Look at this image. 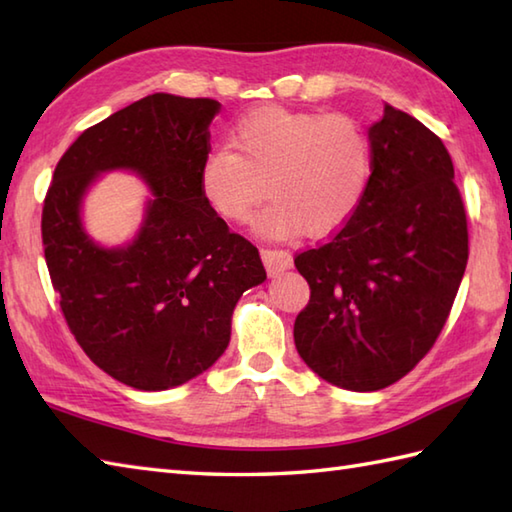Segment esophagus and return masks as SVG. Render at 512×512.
<instances>
[{
	"label": "esophagus",
	"mask_w": 512,
	"mask_h": 512,
	"mask_svg": "<svg viewBox=\"0 0 512 512\" xmlns=\"http://www.w3.org/2000/svg\"><path fill=\"white\" fill-rule=\"evenodd\" d=\"M262 259L264 266L270 275H279L284 270L292 268V255L288 250H279V248H262Z\"/></svg>",
	"instance_id": "34e87169"
}]
</instances>
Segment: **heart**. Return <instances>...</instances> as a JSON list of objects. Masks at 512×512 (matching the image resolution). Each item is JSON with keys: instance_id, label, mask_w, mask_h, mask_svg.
I'll use <instances>...</instances> for the list:
<instances>
[{"instance_id": "heart-1", "label": "heart", "mask_w": 512, "mask_h": 512, "mask_svg": "<svg viewBox=\"0 0 512 512\" xmlns=\"http://www.w3.org/2000/svg\"><path fill=\"white\" fill-rule=\"evenodd\" d=\"M233 147L204 156L202 198L222 220L242 224L268 191L273 198L253 222L262 237L339 231L372 182V143L343 114L262 107L235 125Z\"/></svg>"}]
</instances>
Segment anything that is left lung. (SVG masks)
Segmentation results:
<instances>
[{
  "mask_svg": "<svg viewBox=\"0 0 512 512\" xmlns=\"http://www.w3.org/2000/svg\"><path fill=\"white\" fill-rule=\"evenodd\" d=\"M372 182L328 244L295 257L310 301L295 345L314 374L378 391L436 343L469 259L466 213L442 140L385 105L369 127Z\"/></svg>",
  "mask_w": 512,
  "mask_h": 512,
  "instance_id": "left-lung-1",
  "label": "left lung"
}]
</instances>
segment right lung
Wrapping results in <instances>:
<instances>
[{"label": "right lung", "instance_id": "add662e5", "mask_svg": "<svg viewBox=\"0 0 512 512\" xmlns=\"http://www.w3.org/2000/svg\"><path fill=\"white\" fill-rule=\"evenodd\" d=\"M213 99L156 92L74 140L43 202L46 264L83 352L121 383L162 391L206 372L231 341L233 310L264 284L259 250L228 231L200 191ZM129 170L150 189L129 243L103 247L82 224L103 172Z\"/></svg>", "mask_w": 512, "mask_h": 512}]
</instances>
